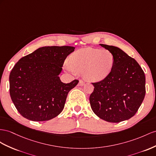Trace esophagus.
<instances>
[{"mask_svg": "<svg viewBox=\"0 0 156 156\" xmlns=\"http://www.w3.org/2000/svg\"><path fill=\"white\" fill-rule=\"evenodd\" d=\"M85 84V82H83L82 80H80V81H79V83H78V86H83Z\"/></svg>", "mask_w": 156, "mask_h": 156, "instance_id": "34e87169", "label": "esophagus"}]
</instances>
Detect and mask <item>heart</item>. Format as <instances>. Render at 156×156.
<instances>
[{
	"label": "heart",
	"mask_w": 156,
	"mask_h": 156,
	"mask_svg": "<svg viewBox=\"0 0 156 156\" xmlns=\"http://www.w3.org/2000/svg\"><path fill=\"white\" fill-rule=\"evenodd\" d=\"M115 61V56L111 51L87 47L72 54L70 62L66 61L65 66L71 73H82L87 80L99 82L109 75Z\"/></svg>",
	"instance_id": "heart-1"
}]
</instances>
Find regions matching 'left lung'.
<instances>
[{
	"label": "left lung",
	"instance_id": "left-lung-1",
	"mask_svg": "<svg viewBox=\"0 0 156 156\" xmlns=\"http://www.w3.org/2000/svg\"><path fill=\"white\" fill-rule=\"evenodd\" d=\"M100 45L112 52L115 61L108 76L91 83L90 105L100 119L119 122L133 117L140 107L146 94L145 74L136 61L121 49Z\"/></svg>",
	"mask_w": 156,
	"mask_h": 156
}]
</instances>
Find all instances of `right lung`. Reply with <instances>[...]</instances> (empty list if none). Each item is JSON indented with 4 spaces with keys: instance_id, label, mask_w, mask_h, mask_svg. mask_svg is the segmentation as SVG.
<instances>
[{
    "instance_id": "obj_1",
    "label": "right lung",
    "mask_w": 156,
    "mask_h": 156,
    "mask_svg": "<svg viewBox=\"0 0 156 156\" xmlns=\"http://www.w3.org/2000/svg\"><path fill=\"white\" fill-rule=\"evenodd\" d=\"M70 46L43 47L23 57L9 76L10 95L22 117L33 121H45L61 113L67 95L78 80L62 83L58 77Z\"/></svg>"
}]
</instances>
